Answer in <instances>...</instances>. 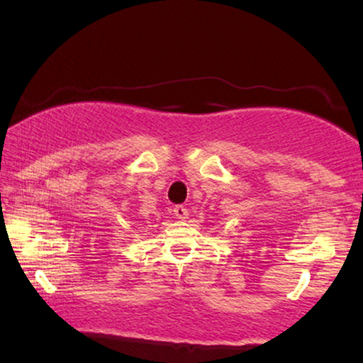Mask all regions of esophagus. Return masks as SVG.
<instances>
[{
  "label": "esophagus",
  "mask_w": 363,
  "mask_h": 363,
  "mask_svg": "<svg viewBox=\"0 0 363 363\" xmlns=\"http://www.w3.org/2000/svg\"><path fill=\"white\" fill-rule=\"evenodd\" d=\"M173 215H175L178 220H186L188 218V210L185 206H182V205H177L175 208H173Z\"/></svg>",
  "instance_id": "1"
}]
</instances>
